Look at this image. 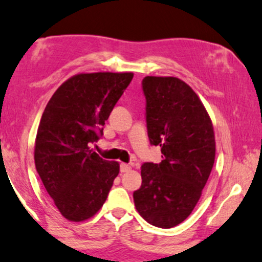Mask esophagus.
I'll use <instances>...</instances> for the list:
<instances>
[{"label":"esophagus","instance_id":"1","mask_svg":"<svg viewBox=\"0 0 262 262\" xmlns=\"http://www.w3.org/2000/svg\"><path fill=\"white\" fill-rule=\"evenodd\" d=\"M131 170V167L126 163H121V172H127Z\"/></svg>","mask_w":262,"mask_h":262}]
</instances>
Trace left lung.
Returning <instances> with one entry per match:
<instances>
[{
  "instance_id": "obj_1",
  "label": "left lung",
  "mask_w": 262,
  "mask_h": 262,
  "mask_svg": "<svg viewBox=\"0 0 262 262\" xmlns=\"http://www.w3.org/2000/svg\"><path fill=\"white\" fill-rule=\"evenodd\" d=\"M150 145L162 161L141 166L143 183L134 192L141 217L154 227H176L189 216L208 181L215 160L213 124L199 96L176 77L143 79Z\"/></svg>"
}]
</instances>
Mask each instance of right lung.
<instances>
[{
    "mask_svg": "<svg viewBox=\"0 0 262 262\" xmlns=\"http://www.w3.org/2000/svg\"><path fill=\"white\" fill-rule=\"evenodd\" d=\"M132 72L79 73L58 87L45 108L36 134L34 162L45 189L64 217L80 222L107 199L119 164L91 146L130 84Z\"/></svg>",
    "mask_w": 262,
    "mask_h": 262,
    "instance_id": "add662e5",
    "label": "right lung"
}]
</instances>
